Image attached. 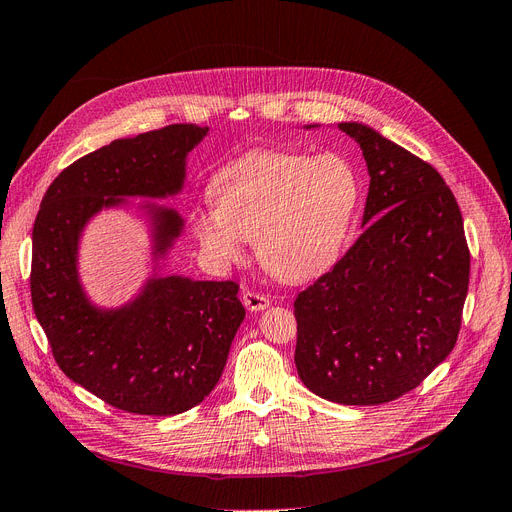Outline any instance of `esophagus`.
Instances as JSON below:
<instances>
[{"instance_id":"obj_1","label":"esophagus","mask_w":512,"mask_h":512,"mask_svg":"<svg viewBox=\"0 0 512 512\" xmlns=\"http://www.w3.org/2000/svg\"><path fill=\"white\" fill-rule=\"evenodd\" d=\"M242 304L253 312H259V310H266L272 304V299L268 295L259 293V291L246 289V291H242Z\"/></svg>"}]
</instances>
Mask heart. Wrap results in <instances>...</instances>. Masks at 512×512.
<instances>
[{
	"mask_svg": "<svg viewBox=\"0 0 512 512\" xmlns=\"http://www.w3.org/2000/svg\"><path fill=\"white\" fill-rule=\"evenodd\" d=\"M215 206L192 213L202 249L215 261L244 255L285 282L308 280L337 259L358 206V179L346 158L257 149L219 168L208 185Z\"/></svg>",
	"mask_w": 512,
	"mask_h": 512,
	"instance_id": "heart-1",
	"label": "heart"
}]
</instances>
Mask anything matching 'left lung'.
<instances>
[{
  "instance_id": "left-lung-1",
  "label": "left lung",
  "mask_w": 512,
  "mask_h": 512,
  "mask_svg": "<svg viewBox=\"0 0 512 512\" xmlns=\"http://www.w3.org/2000/svg\"><path fill=\"white\" fill-rule=\"evenodd\" d=\"M339 128L367 160V227L297 293L295 365L327 401L382 405L418 388L456 346L470 251L437 168L369 126Z\"/></svg>"
}]
</instances>
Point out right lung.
Returning <instances> with one entry per match:
<instances>
[{
    "instance_id": "right-lung-1",
    "label": "right lung",
    "mask_w": 512,
    "mask_h": 512,
    "mask_svg": "<svg viewBox=\"0 0 512 512\" xmlns=\"http://www.w3.org/2000/svg\"><path fill=\"white\" fill-rule=\"evenodd\" d=\"M208 126L170 124L75 160L46 189L33 223L31 301L61 371L107 405L175 415L211 394L244 318L238 282L154 278L130 306H90L75 272L88 217L124 196L162 198L183 185L185 156ZM175 211L154 215L156 251L179 232Z\"/></svg>"
}]
</instances>
